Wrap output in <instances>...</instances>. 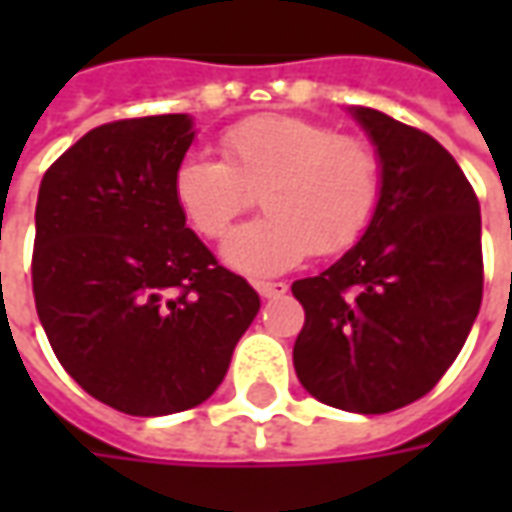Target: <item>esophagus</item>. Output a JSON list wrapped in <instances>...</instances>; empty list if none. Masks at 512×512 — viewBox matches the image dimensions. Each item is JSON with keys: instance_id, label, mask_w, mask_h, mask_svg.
I'll return each instance as SVG.
<instances>
[{"instance_id": "1", "label": "esophagus", "mask_w": 512, "mask_h": 512, "mask_svg": "<svg viewBox=\"0 0 512 512\" xmlns=\"http://www.w3.org/2000/svg\"><path fill=\"white\" fill-rule=\"evenodd\" d=\"M255 290L263 299H277V296H285V293H288V285H285V282H257Z\"/></svg>"}]
</instances>
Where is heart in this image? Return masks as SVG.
<instances>
[{
    "label": "heart",
    "mask_w": 512,
    "mask_h": 512,
    "mask_svg": "<svg viewBox=\"0 0 512 512\" xmlns=\"http://www.w3.org/2000/svg\"><path fill=\"white\" fill-rule=\"evenodd\" d=\"M222 158L186 153L172 169V200L194 233L222 241L263 200L260 222L224 244L246 277H274L312 252L340 255L370 230L384 169L370 142L290 115L246 117L222 134Z\"/></svg>",
    "instance_id": "obj_1"
}]
</instances>
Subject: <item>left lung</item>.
I'll list each match as a JSON object with an SVG mask.
<instances>
[{
  "label": "left lung",
  "mask_w": 512,
  "mask_h": 512,
  "mask_svg": "<svg viewBox=\"0 0 512 512\" xmlns=\"http://www.w3.org/2000/svg\"><path fill=\"white\" fill-rule=\"evenodd\" d=\"M354 117L378 147L381 208L334 266L293 282L304 307L293 365L326 406L386 414L428 395L472 332L480 202L433 136L367 106Z\"/></svg>",
  "instance_id": "1"
}]
</instances>
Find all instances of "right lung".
<instances>
[{
  "label": "right lung",
  "mask_w": 512,
  "mask_h": 512,
  "mask_svg": "<svg viewBox=\"0 0 512 512\" xmlns=\"http://www.w3.org/2000/svg\"><path fill=\"white\" fill-rule=\"evenodd\" d=\"M186 115L93 128L40 180L32 249L38 318L68 376L134 417L200 406L260 310L172 200Z\"/></svg>",
  "instance_id": "1"
}]
</instances>
